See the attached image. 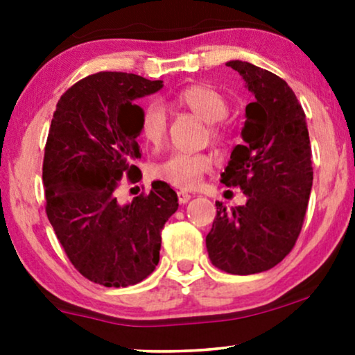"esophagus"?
Instances as JSON below:
<instances>
[{
	"label": "esophagus",
	"mask_w": 355,
	"mask_h": 355,
	"mask_svg": "<svg viewBox=\"0 0 355 355\" xmlns=\"http://www.w3.org/2000/svg\"><path fill=\"white\" fill-rule=\"evenodd\" d=\"M178 200H179V203H187L189 200H191V193L179 191L178 192Z\"/></svg>",
	"instance_id": "1"
}]
</instances>
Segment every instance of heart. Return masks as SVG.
I'll return each mask as SVG.
<instances>
[{
    "label": "heart",
    "instance_id": "obj_1",
    "mask_svg": "<svg viewBox=\"0 0 355 355\" xmlns=\"http://www.w3.org/2000/svg\"><path fill=\"white\" fill-rule=\"evenodd\" d=\"M178 105L193 111L208 123L210 140L216 145H225L230 139V130L223 123L230 113V103L226 96L208 84L187 85L176 95ZM168 118L166 111L157 101H152L144 108L140 119V134L152 147L162 145L166 135ZM213 159L205 153H171L162 162L153 164L152 176L169 186L182 189L196 187L203 174L210 173Z\"/></svg>",
    "mask_w": 355,
    "mask_h": 355
}]
</instances>
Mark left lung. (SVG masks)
<instances>
[{
    "label": "left lung",
    "mask_w": 355,
    "mask_h": 355,
    "mask_svg": "<svg viewBox=\"0 0 355 355\" xmlns=\"http://www.w3.org/2000/svg\"><path fill=\"white\" fill-rule=\"evenodd\" d=\"M226 66L255 95L245 108L244 145H236L221 174L225 186L244 191L247 203L226 210L216 202L207 250L216 268L254 275L294 249L312 191V148L305 113L286 80L245 61Z\"/></svg>",
    "instance_id": "8db88e82"
}]
</instances>
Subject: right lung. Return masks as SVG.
I'll list each match as a JSON object with an SVG mask.
<instances>
[{
	"label": "right lung",
	"instance_id": "add662e5",
	"mask_svg": "<svg viewBox=\"0 0 355 355\" xmlns=\"http://www.w3.org/2000/svg\"><path fill=\"white\" fill-rule=\"evenodd\" d=\"M162 87L128 72H96L61 95L51 119L42 168L46 216L74 268L106 288L153 273L164 223L179 207L162 181L128 205L116 198L124 179H142L135 162L144 110L135 100Z\"/></svg>",
	"mask_w": 355,
	"mask_h": 355
}]
</instances>
